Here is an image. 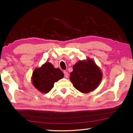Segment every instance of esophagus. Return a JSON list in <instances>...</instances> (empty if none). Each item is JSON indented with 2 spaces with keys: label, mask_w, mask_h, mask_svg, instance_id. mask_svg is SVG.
<instances>
[{
  "label": "esophagus",
  "mask_w": 133,
  "mask_h": 133,
  "mask_svg": "<svg viewBox=\"0 0 133 133\" xmlns=\"http://www.w3.org/2000/svg\"><path fill=\"white\" fill-rule=\"evenodd\" d=\"M64 75V77L66 78H68L69 77V73L68 72H67L66 71H63Z\"/></svg>",
  "instance_id": "obj_1"
}]
</instances>
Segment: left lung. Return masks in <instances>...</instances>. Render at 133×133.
I'll use <instances>...</instances> for the list:
<instances>
[{
  "instance_id": "left-lung-1",
  "label": "left lung",
  "mask_w": 133,
  "mask_h": 133,
  "mask_svg": "<svg viewBox=\"0 0 133 133\" xmlns=\"http://www.w3.org/2000/svg\"><path fill=\"white\" fill-rule=\"evenodd\" d=\"M70 80L74 87L80 92L87 93L98 87L102 78V73L93 61H80L73 67Z\"/></svg>"
}]
</instances>
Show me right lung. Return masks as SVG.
<instances>
[{"label": "right lung", "mask_w": 133, "mask_h": 133, "mask_svg": "<svg viewBox=\"0 0 133 133\" xmlns=\"http://www.w3.org/2000/svg\"><path fill=\"white\" fill-rule=\"evenodd\" d=\"M64 77L60 69H55L52 64L46 62L40 68L33 71L32 83L37 90L44 93H48L54 86V83Z\"/></svg>", "instance_id": "1"}]
</instances>
